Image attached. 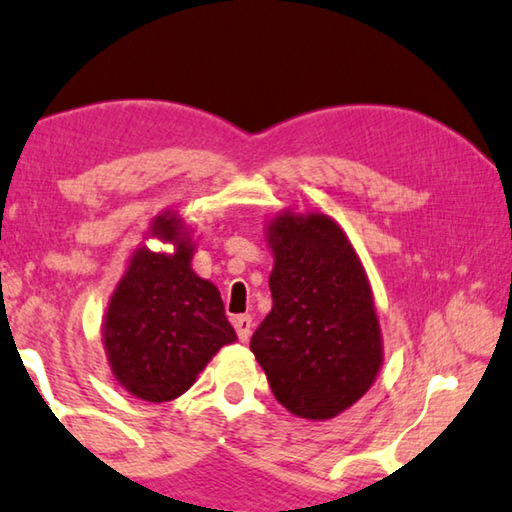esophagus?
Masks as SVG:
<instances>
[{
    "label": "esophagus",
    "instance_id": "1",
    "mask_svg": "<svg viewBox=\"0 0 512 512\" xmlns=\"http://www.w3.org/2000/svg\"><path fill=\"white\" fill-rule=\"evenodd\" d=\"M251 317L249 315H238V317H233V328H236V333H238V339L242 344L245 342H249V337H251Z\"/></svg>",
    "mask_w": 512,
    "mask_h": 512
}]
</instances>
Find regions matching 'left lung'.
<instances>
[{
	"label": "left lung",
	"instance_id": "1",
	"mask_svg": "<svg viewBox=\"0 0 512 512\" xmlns=\"http://www.w3.org/2000/svg\"><path fill=\"white\" fill-rule=\"evenodd\" d=\"M272 310L251 337L274 398L290 414L328 420L378 378L382 333L369 276L324 213L283 211L267 227Z\"/></svg>",
	"mask_w": 512,
	"mask_h": 512
}]
</instances>
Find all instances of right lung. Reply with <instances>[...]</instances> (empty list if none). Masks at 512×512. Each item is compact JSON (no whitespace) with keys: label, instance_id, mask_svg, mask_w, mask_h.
<instances>
[{"label":"right lung","instance_id":"1","mask_svg":"<svg viewBox=\"0 0 512 512\" xmlns=\"http://www.w3.org/2000/svg\"><path fill=\"white\" fill-rule=\"evenodd\" d=\"M173 254L134 249L103 319V344L116 382L146 402H168L193 387L222 346L236 342L211 281L193 272L195 245L175 211L150 224Z\"/></svg>","mask_w":512,"mask_h":512}]
</instances>
